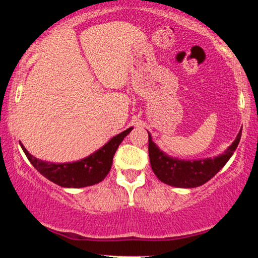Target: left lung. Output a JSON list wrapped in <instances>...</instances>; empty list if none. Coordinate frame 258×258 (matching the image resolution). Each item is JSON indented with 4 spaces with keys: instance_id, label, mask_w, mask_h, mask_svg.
Returning <instances> with one entry per match:
<instances>
[{
    "instance_id": "8db88e82",
    "label": "left lung",
    "mask_w": 258,
    "mask_h": 258,
    "mask_svg": "<svg viewBox=\"0 0 258 258\" xmlns=\"http://www.w3.org/2000/svg\"><path fill=\"white\" fill-rule=\"evenodd\" d=\"M242 131L224 153L215 158L198 160H183L167 156L156 144L149 133V157L151 167L158 179L171 186L191 188L201 186L211 179L222 169L235 152L241 140Z\"/></svg>"
}]
</instances>
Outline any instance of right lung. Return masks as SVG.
I'll return each instance as SVG.
<instances>
[{"label": "right lung", "mask_w": 258, "mask_h": 258, "mask_svg": "<svg viewBox=\"0 0 258 258\" xmlns=\"http://www.w3.org/2000/svg\"><path fill=\"white\" fill-rule=\"evenodd\" d=\"M132 130L133 127H130L126 131L113 137L107 144H105L101 149L95 151L91 156L78 161H73V163L56 164L37 159L26 150V147L21 143L20 145L28 160L43 177L62 187L78 188L91 186V185L98 184L105 179V177L111 170L115 151L118 150L123 138Z\"/></svg>", "instance_id": "add662e5"}]
</instances>
